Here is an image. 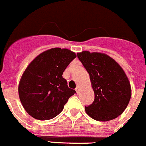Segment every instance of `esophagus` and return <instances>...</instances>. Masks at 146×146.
Segmentation results:
<instances>
[{"label":"esophagus","instance_id":"1","mask_svg":"<svg viewBox=\"0 0 146 146\" xmlns=\"http://www.w3.org/2000/svg\"><path fill=\"white\" fill-rule=\"evenodd\" d=\"M75 90H76V92H78V93H79V91H80V87L79 86H77V88H76Z\"/></svg>","mask_w":146,"mask_h":146}]
</instances>
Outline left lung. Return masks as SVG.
<instances>
[{
	"instance_id": "1",
	"label": "left lung",
	"mask_w": 146,
	"mask_h": 146,
	"mask_svg": "<svg viewBox=\"0 0 146 146\" xmlns=\"http://www.w3.org/2000/svg\"><path fill=\"white\" fill-rule=\"evenodd\" d=\"M89 74L94 92V100L85 107L86 114L98 121L117 118L126 109L131 89L122 67L113 58L103 53L83 51L78 53Z\"/></svg>"
}]
</instances>
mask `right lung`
Returning a JSON list of instances; mask_svg holds the SVG:
<instances>
[{
    "label": "right lung",
    "instance_id": "add662e5",
    "mask_svg": "<svg viewBox=\"0 0 146 146\" xmlns=\"http://www.w3.org/2000/svg\"><path fill=\"white\" fill-rule=\"evenodd\" d=\"M75 58L69 49L53 48L42 52L27 66L18 93L23 108L32 117L39 120L55 117L76 93L63 78L65 69Z\"/></svg>",
    "mask_w": 146,
    "mask_h": 146
}]
</instances>
